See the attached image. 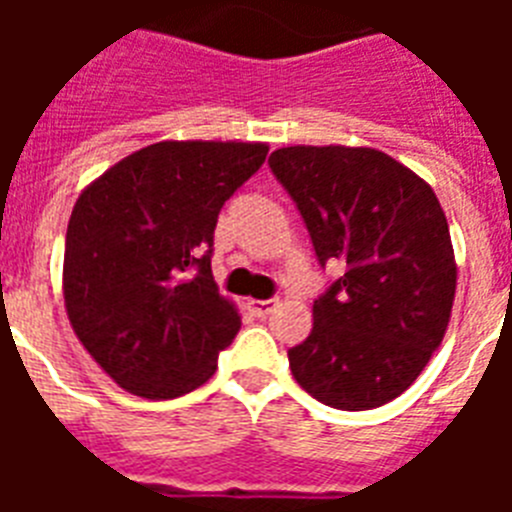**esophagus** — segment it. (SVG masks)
I'll use <instances>...</instances> for the list:
<instances>
[{
	"label": "esophagus",
	"mask_w": 512,
	"mask_h": 512,
	"mask_svg": "<svg viewBox=\"0 0 512 512\" xmlns=\"http://www.w3.org/2000/svg\"><path fill=\"white\" fill-rule=\"evenodd\" d=\"M276 305H279V300H247L249 313L257 316V319H265L268 313L276 311Z\"/></svg>",
	"instance_id": "1"
}]
</instances>
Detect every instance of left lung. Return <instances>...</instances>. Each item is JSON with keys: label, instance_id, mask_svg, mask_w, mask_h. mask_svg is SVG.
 Returning a JSON list of instances; mask_svg holds the SVG:
<instances>
[{"label": "left lung", "instance_id": "left-lung-1", "mask_svg": "<svg viewBox=\"0 0 512 512\" xmlns=\"http://www.w3.org/2000/svg\"><path fill=\"white\" fill-rule=\"evenodd\" d=\"M268 164L319 263L345 265L313 303L311 335L289 350V369L335 409L388 404L420 377L449 327L457 263L444 209L420 175L377 148L289 146Z\"/></svg>", "mask_w": 512, "mask_h": 512}]
</instances>
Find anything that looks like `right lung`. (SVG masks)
<instances>
[{
    "mask_svg": "<svg viewBox=\"0 0 512 512\" xmlns=\"http://www.w3.org/2000/svg\"><path fill=\"white\" fill-rule=\"evenodd\" d=\"M265 154V143L162 140L79 193L63 300L79 342L119 388L164 401L215 374L241 327L212 279L217 215Z\"/></svg>",
    "mask_w": 512,
    "mask_h": 512,
    "instance_id": "obj_1",
    "label": "right lung"
}]
</instances>
